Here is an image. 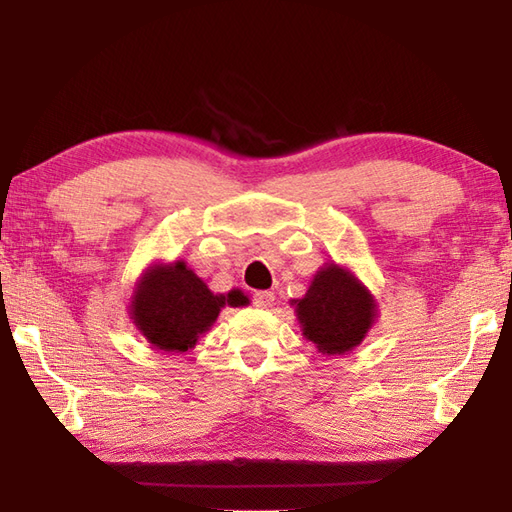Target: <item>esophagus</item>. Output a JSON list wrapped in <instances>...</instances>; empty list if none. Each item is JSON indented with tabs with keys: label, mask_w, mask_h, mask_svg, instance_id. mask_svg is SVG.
Returning a JSON list of instances; mask_svg holds the SVG:
<instances>
[{
	"label": "esophagus",
	"mask_w": 512,
	"mask_h": 512,
	"mask_svg": "<svg viewBox=\"0 0 512 512\" xmlns=\"http://www.w3.org/2000/svg\"><path fill=\"white\" fill-rule=\"evenodd\" d=\"M253 301H255L257 308H270V306H273V301H275V292H270V290L255 292Z\"/></svg>",
	"instance_id": "34e87169"
}]
</instances>
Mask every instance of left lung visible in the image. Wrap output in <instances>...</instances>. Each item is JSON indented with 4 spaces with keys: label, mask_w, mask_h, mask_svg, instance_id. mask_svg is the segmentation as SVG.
I'll use <instances>...</instances> for the list:
<instances>
[{
    "label": "left lung",
    "mask_w": 512,
    "mask_h": 512,
    "mask_svg": "<svg viewBox=\"0 0 512 512\" xmlns=\"http://www.w3.org/2000/svg\"><path fill=\"white\" fill-rule=\"evenodd\" d=\"M303 336L323 354H345L361 345L376 321V301L350 270L336 264L314 275L306 297L292 301Z\"/></svg>",
    "instance_id": "left-lung-1"
}]
</instances>
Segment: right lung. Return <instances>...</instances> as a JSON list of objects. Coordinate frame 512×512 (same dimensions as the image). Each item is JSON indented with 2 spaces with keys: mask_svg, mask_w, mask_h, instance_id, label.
<instances>
[{
  "mask_svg": "<svg viewBox=\"0 0 512 512\" xmlns=\"http://www.w3.org/2000/svg\"><path fill=\"white\" fill-rule=\"evenodd\" d=\"M242 290L213 295L209 286L184 262L147 268L129 303L134 325L151 347L162 352H187L211 330L224 306H244Z\"/></svg>",
  "mask_w": 512,
  "mask_h": 512,
  "instance_id": "add662e5",
  "label": "right lung"
}]
</instances>
